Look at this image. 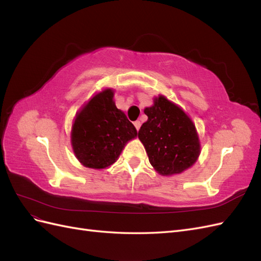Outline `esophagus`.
<instances>
[{"instance_id":"esophagus-1","label":"esophagus","mask_w":261,"mask_h":261,"mask_svg":"<svg viewBox=\"0 0 261 261\" xmlns=\"http://www.w3.org/2000/svg\"><path fill=\"white\" fill-rule=\"evenodd\" d=\"M134 125H135V127H136V129H137V130H139V128H140V122H139V121H136V122H134Z\"/></svg>"}]
</instances>
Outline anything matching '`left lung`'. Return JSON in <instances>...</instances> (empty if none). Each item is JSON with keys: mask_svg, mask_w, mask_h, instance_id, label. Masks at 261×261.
I'll list each match as a JSON object with an SVG mask.
<instances>
[{"mask_svg": "<svg viewBox=\"0 0 261 261\" xmlns=\"http://www.w3.org/2000/svg\"><path fill=\"white\" fill-rule=\"evenodd\" d=\"M144 112L148 120L141 125L138 138L154 170L169 176L191 168L200 153L199 137L191 117L164 96L155 98L153 106Z\"/></svg>", "mask_w": 261, "mask_h": 261, "instance_id": "1", "label": "left lung"}]
</instances>
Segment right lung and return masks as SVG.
<instances>
[{
  "instance_id": "obj_1",
  "label": "right lung",
  "mask_w": 261,
  "mask_h": 261,
  "mask_svg": "<svg viewBox=\"0 0 261 261\" xmlns=\"http://www.w3.org/2000/svg\"><path fill=\"white\" fill-rule=\"evenodd\" d=\"M114 91L105 89L92 97L75 117L70 141L74 153L87 168L113 164L137 130L113 101Z\"/></svg>"
}]
</instances>
